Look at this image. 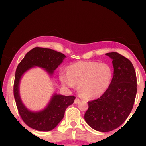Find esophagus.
Listing matches in <instances>:
<instances>
[{"label": "esophagus", "mask_w": 146, "mask_h": 146, "mask_svg": "<svg viewBox=\"0 0 146 146\" xmlns=\"http://www.w3.org/2000/svg\"><path fill=\"white\" fill-rule=\"evenodd\" d=\"M79 102H80V99H78V98H76V99H75V100H74V103H75V104H78Z\"/></svg>", "instance_id": "1"}]
</instances>
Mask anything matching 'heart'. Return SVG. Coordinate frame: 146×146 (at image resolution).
I'll return each mask as SVG.
<instances>
[{
	"mask_svg": "<svg viewBox=\"0 0 146 146\" xmlns=\"http://www.w3.org/2000/svg\"><path fill=\"white\" fill-rule=\"evenodd\" d=\"M113 70L107 63L96 61H79L68 66L67 73H62L60 80L64 86L73 88L84 98L93 99L102 95L109 88Z\"/></svg>",
	"mask_w": 146,
	"mask_h": 146,
	"instance_id": "heart-1",
	"label": "heart"
}]
</instances>
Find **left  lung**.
I'll return each instance as SVG.
<instances>
[{"mask_svg": "<svg viewBox=\"0 0 146 146\" xmlns=\"http://www.w3.org/2000/svg\"><path fill=\"white\" fill-rule=\"evenodd\" d=\"M106 55L113 60L111 84L100 98L88 102L84 115L89 126L100 132L112 131L126 120L137 94V76L131 62L116 52Z\"/></svg>", "mask_w": 146, "mask_h": 146, "instance_id": "8db88e82", "label": "left lung"}]
</instances>
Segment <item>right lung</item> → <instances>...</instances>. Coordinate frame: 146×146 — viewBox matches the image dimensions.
Here are the masks:
<instances>
[{
  "label": "right lung",
  "instance_id": "add662e5",
  "mask_svg": "<svg viewBox=\"0 0 146 146\" xmlns=\"http://www.w3.org/2000/svg\"><path fill=\"white\" fill-rule=\"evenodd\" d=\"M65 58L63 53L51 48L35 47L18 64L14 84V99L22 119L30 128L44 132L53 130L62 119L66 108L74 102L75 97L55 93L44 110L32 112L25 107L20 96L19 84L22 76L34 66L44 68L51 76Z\"/></svg>",
  "mask_w": 146,
  "mask_h": 146
}]
</instances>
